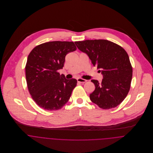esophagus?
Returning <instances> with one entry per match:
<instances>
[{"label": "esophagus", "mask_w": 153, "mask_h": 153, "mask_svg": "<svg viewBox=\"0 0 153 153\" xmlns=\"http://www.w3.org/2000/svg\"><path fill=\"white\" fill-rule=\"evenodd\" d=\"M77 81L80 83H84V82H86L87 81L82 78H77Z\"/></svg>", "instance_id": "1"}]
</instances>
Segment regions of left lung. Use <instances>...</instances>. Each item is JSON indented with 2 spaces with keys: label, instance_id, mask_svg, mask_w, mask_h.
Segmentation results:
<instances>
[{
  "label": "left lung",
  "instance_id": "obj_1",
  "mask_svg": "<svg viewBox=\"0 0 153 153\" xmlns=\"http://www.w3.org/2000/svg\"><path fill=\"white\" fill-rule=\"evenodd\" d=\"M75 44L103 75L101 83L91 80L95 89L89 95L91 101L102 109L120 105L130 91L132 76L127 52L118 45L105 39L86 40Z\"/></svg>",
  "mask_w": 153,
  "mask_h": 153
}]
</instances>
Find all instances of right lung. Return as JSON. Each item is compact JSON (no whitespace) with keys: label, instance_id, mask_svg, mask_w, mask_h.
<instances>
[{"label":"right lung","instance_id":"add662e5","mask_svg":"<svg viewBox=\"0 0 153 153\" xmlns=\"http://www.w3.org/2000/svg\"><path fill=\"white\" fill-rule=\"evenodd\" d=\"M76 50L73 42L52 41L36 46L30 52L25 67L27 88L34 101L43 109L53 111L65 105L77 81L60 75L65 56Z\"/></svg>","mask_w":153,"mask_h":153}]
</instances>
